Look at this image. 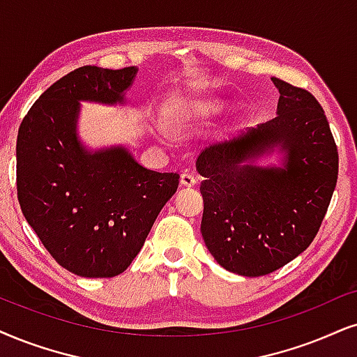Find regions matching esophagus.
<instances>
[{
    "label": "esophagus",
    "mask_w": 357,
    "mask_h": 357,
    "mask_svg": "<svg viewBox=\"0 0 357 357\" xmlns=\"http://www.w3.org/2000/svg\"><path fill=\"white\" fill-rule=\"evenodd\" d=\"M181 184H183V186H186V188H192V186H196V184H197V178H196V176L189 174V173H183L181 174Z\"/></svg>",
    "instance_id": "34e87169"
}]
</instances>
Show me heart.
<instances>
[{
    "instance_id": "obj_1",
    "label": "heart",
    "mask_w": 357,
    "mask_h": 357,
    "mask_svg": "<svg viewBox=\"0 0 357 357\" xmlns=\"http://www.w3.org/2000/svg\"><path fill=\"white\" fill-rule=\"evenodd\" d=\"M218 110H219V103H209V105L201 108V114H212V112H218ZM197 112L199 110H194V108H186V110H183L181 114L176 116V120H174L176 126L183 128L184 125L189 123V120H191L192 116L197 114Z\"/></svg>"
}]
</instances>
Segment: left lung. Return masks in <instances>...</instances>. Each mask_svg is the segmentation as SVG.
Returning a JSON list of instances; mask_svg holds the SVG:
<instances>
[{"label":"left lung","instance_id":"8db88e82","mask_svg":"<svg viewBox=\"0 0 357 357\" xmlns=\"http://www.w3.org/2000/svg\"><path fill=\"white\" fill-rule=\"evenodd\" d=\"M277 116L237 139L206 148L201 232L229 272L260 277L282 268L310 247L337 181V148L324 110L308 90L272 77ZM287 153L285 169L243 165L273 146Z\"/></svg>","mask_w":357,"mask_h":357}]
</instances>
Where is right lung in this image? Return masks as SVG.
Masks as SVG:
<instances>
[{
    "instance_id": "obj_1",
    "label": "right lung",
    "mask_w": 357,
    "mask_h": 357,
    "mask_svg": "<svg viewBox=\"0 0 357 357\" xmlns=\"http://www.w3.org/2000/svg\"><path fill=\"white\" fill-rule=\"evenodd\" d=\"M135 74L79 67L34 102L17 132L22 214L52 259L79 277L125 272L179 184L178 173L143 168L123 148L89 153L75 137L79 100L121 102Z\"/></svg>"
}]
</instances>
